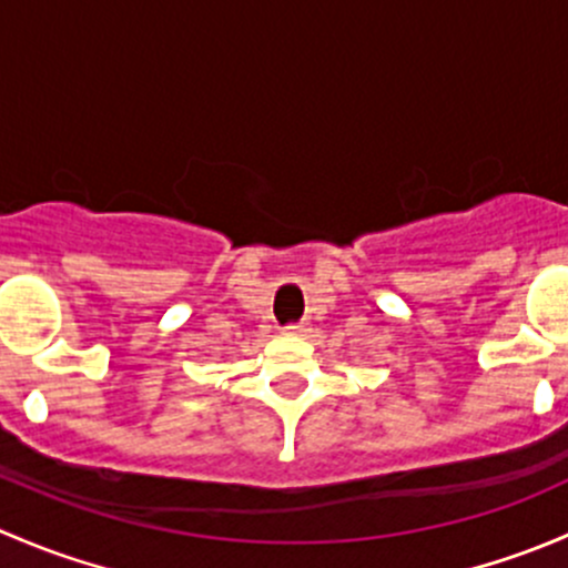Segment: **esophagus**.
<instances>
[{
	"label": "esophagus",
	"instance_id": "1",
	"mask_svg": "<svg viewBox=\"0 0 568 568\" xmlns=\"http://www.w3.org/2000/svg\"><path fill=\"white\" fill-rule=\"evenodd\" d=\"M283 332L291 337H302V335H307L311 329H307V324H288Z\"/></svg>",
	"mask_w": 568,
	"mask_h": 568
}]
</instances>
